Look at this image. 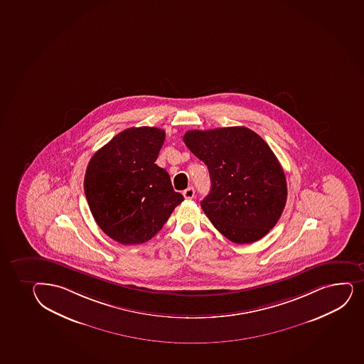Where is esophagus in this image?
Segmentation results:
<instances>
[{
	"instance_id": "1",
	"label": "esophagus",
	"mask_w": 364,
	"mask_h": 364,
	"mask_svg": "<svg viewBox=\"0 0 364 364\" xmlns=\"http://www.w3.org/2000/svg\"><path fill=\"white\" fill-rule=\"evenodd\" d=\"M183 195H184L186 200H191V198L195 197V188H192V186L191 188H186V190H184V192H183Z\"/></svg>"
}]
</instances>
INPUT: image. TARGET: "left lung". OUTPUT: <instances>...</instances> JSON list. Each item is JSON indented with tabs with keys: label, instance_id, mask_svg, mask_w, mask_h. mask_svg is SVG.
<instances>
[{
	"label": "left lung",
	"instance_id": "obj_1",
	"mask_svg": "<svg viewBox=\"0 0 364 364\" xmlns=\"http://www.w3.org/2000/svg\"><path fill=\"white\" fill-rule=\"evenodd\" d=\"M184 143L209 169L210 192L200 207L216 230L235 244L263 238L287 200L285 173L269 145L244 126L192 129Z\"/></svg>",
	"mask_w": 364,
	"mask_h": 364
}]
</instances>
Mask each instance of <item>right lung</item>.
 Listing matches in <instances>:
<instances>
[{
	"label": "right lung",
	"mask_w": 364,
	"mask_h": 364,
	"mask_svg": "<svg viewBox=\"0 0 364 364\" xmlns=\"http://www.w3.org/2000/svg\"><path fill=\"white\" fill-rule=\"evenodd\" d=\"M166 133L131 127L94 154L84 191L95 221L115 242H148L167 223L184 197L173 190L168 173L156 161Z\"/></svg>",
	"instance_id": "obj_1"
}]
</instances>
